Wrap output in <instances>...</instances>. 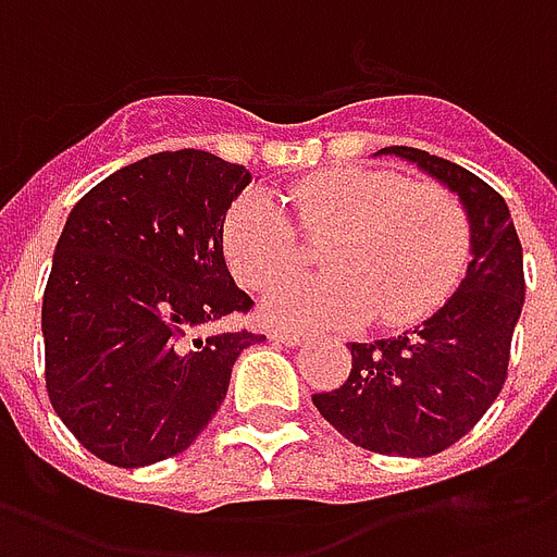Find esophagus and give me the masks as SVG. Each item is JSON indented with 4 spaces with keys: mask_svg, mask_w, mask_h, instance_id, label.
<instances>
[{
    "mask_svg": "<svg viewBox=\"0 0 557 557\" xmlns=\"http://www.w3.org/2000/svg\"><path fill=\"white\" fill-rule=\"evenodd\" d=\"M270 338L278 341V344H284V347H299V344H302V338H299L296 332H278V329H273V332H270Z\"/></svg>",
    "mask_w": 557,
    "mask_h": 557,
    "instance_id": "esophagus-1",
    "label": "esophagus"
}]
</instances>
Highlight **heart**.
<instances>
[{"label":"heart","mask_w":557,"mask_h":557,"mask_svg":"<svg viewBox=\"0 0 557 557\" xmlns=\"http://www.w3.org/2000/svg\"><path fill=\"white\" fill-rule=\"evenodd\" d=\"M299 231L325 239L326 275H287L299 261V234L263 189L231 205L222 249L246 287H267L258 314L267 326L320 332L373 318L407 326L428 318L460 282L472 225L460 198L436 184H409L385 169H335L290 193Z\"/></svg>","instance_id":"obj_1"}]
</instances>
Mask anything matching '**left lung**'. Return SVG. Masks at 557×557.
<instances>
[{"instance_id": "obj_1", "label": "left lung", "mask_w": 557, "mask_h": 557, "mask_svg": "<svg viewBox=\"0 0 557 557\" xmlns=\"http://www.w3.org/2000/svg\"><path fill=\"white\" fill-rule=\"evenodd\" d=\"M373 157L412 162L460 198L472 225V261L428 320L395 338L350 344L347 383L311 400L359 448L430 457L462 440L505 385L525 302L522 246L505 198L469 169L404 145Z\"/></svg>"}]
</instances>
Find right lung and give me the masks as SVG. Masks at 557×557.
<instances>
[{
    "instance_id": "1",
    "label": "right lung",
    "mask_w": 557,
    "mask_h": 557,
    "mask_svg": "<svg viewBox=\"0 0 557 557\" xmlns=\"http://www.w3.org/2000/svg\"><path fill=\"white\" fill-rule=\"evenodd\" d=\"M249 184L216 153L162 150L73 205L40 308L47 395L100 460L139 469L189 448L239 352L263 341L198 335L251 306L222 255L225 213Z\"/></svg>"
}]
</instances>
